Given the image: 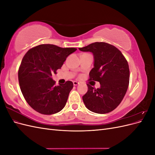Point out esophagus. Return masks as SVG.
Listing matches in <instances>:
<instances>
[{
  "label": "esophagus",
  "mask_w": 155,
  "mask_h": 155,
  "mask_svg": "<svg viewBox=\"0 0 155 155\" xmlns=\"http://www.w3.org/2000/svg\"><path fill=\"white\" fill-rule=\"evenodd\" d=\"M73 84H74V86H76V85H79V82H78L76 81H73Z\"/></svg>",
  "instance_id": "esophagus-1"
}]
</instances>
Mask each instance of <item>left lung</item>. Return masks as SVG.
<instances>
[{
    "label": "left lung",
    "mask_w": 155,
    "mask_h": 155,
    "mask_svg": "<svg viewBox=\"0 0 155 155\" xmlns=\"http://www.w3.org/2000/svg\"><path fill=\"white\" fill-rule=\"evenodd\" d=\"M79 50L93 54L94 62L89 73V80L100 83L97 89L87 84L88 91L83 96L84 104L95 113L112 111L120 105L127 91L130 76L127 61L114 46L104 42H96Z\"/></svg>",
    "instance_id": "left-lung-1"
}]
</instances>
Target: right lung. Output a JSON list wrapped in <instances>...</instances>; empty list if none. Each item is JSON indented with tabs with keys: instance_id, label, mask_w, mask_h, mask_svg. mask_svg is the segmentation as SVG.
I'll return each instance as SVG.
<instances>
[{
	"instance_id": "right-lung-1",
	"label": "right lung",
	"mask_w": 155,
	"mask_h": 155,
	"mask_svg": "<svg viewBox=\"0 0 155 155\" xmlns=\"http://www.w3.org/2000/svg\"><path fill=\"white\" fill-rule=\"evenodd\" d=\"M76 50L46 44L27 51L18 68V78L22 95L33 109L50 115L64 107L73 83L67 81L56 85L51 76Z\"/></svg>"
}]
</instances>
